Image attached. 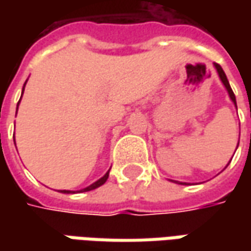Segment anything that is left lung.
I'll use <instances>...</instances> for the list:
<instances>
[{
    "label": "left lung",
    "mask_w": 251,
    "mask_h": 251,
    "mask_svg": "<svg viewBox=\"0 0 251 251\" xmlns=\"http://www.w3.org/2000/svg\"><path fill=\"white\" fill-rule=\"evenodd\" d=\"M214 67H215V70H217L218 75H219V79L222 81V83H224V86H225V89L227 91V95H229V98H230V100L235 103V106H236V98H235V93H233V91H232V88H230V85H229V81H227L226 75H225V73H224V70H222V67L219 65V64H214ZM237 109V107H236ZM237 145H239V142H237ZM230 162V160H229ZM229 165V163H227ZM226 165V166H227ZM177 183V181H176ZM180 184H186V183H180Z\"/></svg>",
    "instance_id": "obj_1"
}]
</instances>
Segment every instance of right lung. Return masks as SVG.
I'll return each mask as SVG.
<instances>
[{"instance_id": "add662e5", "label": "right lung", "mask_w": 251, "mask_h": 251, "mask_svg": "<svg viewBox=\"0 0 251 251\" xmlns=\"http://www.w3.org/2000/svg\"><path fill=\"white\" fill-rule=\"evenodd\" d=\"M27 82V81H26ZM26 82H25V85H26ZM25 85H24V89H22V95H24V91H25ZM19 101H21V99H19ZM19 101H18V106H19ZM18 106H16V113H18ZM15 141V140H14ZM110 172V170H109ZM109 172L103 176V177H100L98 181H95V183H92L91 186H88V187L82 188V190H78L76 193H83V191H91V190H95V188L100 187L101 184H104L106 183V180L109 178ZM61 193H64V194H71V193H75V191H71V190H61Z\"/></svg>"}]
</instances>
